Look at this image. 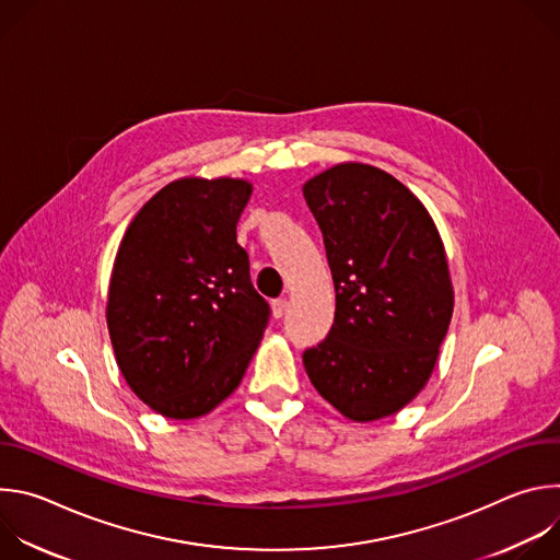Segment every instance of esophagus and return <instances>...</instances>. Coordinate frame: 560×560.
I'll return each instance as SVG.
<instances>
[{"label": "esophagus", "instance_id": "34e87169", "mask_svg": "<svg viewBox=\"0 0 560 560\" xmlns=\"http://www.w3.org/2000/svg\"><path fill=\"white\" fill-rule=\"evenodd\" d=\"M285 310H288V299H275V301H272V314H275V318H281V316L285 314Z\"/></svg>", "mask_w": 560, "mask_h": 560}]
</instances>
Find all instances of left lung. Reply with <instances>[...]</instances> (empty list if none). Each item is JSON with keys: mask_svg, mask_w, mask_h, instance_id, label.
I'll use <instances>...</instances> for the list:
<instances>
[{"mask_svg": "<svg viewBox=\"0 0 560 560\" xmlns=\"http://www.w3.org/2000/svg\"><path fill=\"white\" fill-rule=\"evenodd\" d=\"M303 197L337 292L335 324L303 352L305 372L343 417H389L423 389L452 318L439 230L401 182L365 164L316 175Z\"/></svg>", "mask_w": 560, "mask_h": 560, "instance_id": "left-lung-1", "label": "left lung"}]
</instances>
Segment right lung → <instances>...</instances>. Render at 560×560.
<instances>
[{
	"instance_id": "right-lung-1",
	"label": "right lung",
	"mask_w": 560,
	"mask_h": 560,
	"mask_svg": "<svg viewBox=\"0 0 560 560\" xmlns=\"http://www.w3.org/2000/svg\"><path fill=\"white\" fill-rule=\"evenodd\" d=\"M253 186L179 179L130 221L108 290L117 365L145 406L195 419L242 383L270 322L236 221Z\"/></svg>"
}]
</instances>
